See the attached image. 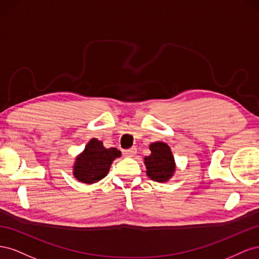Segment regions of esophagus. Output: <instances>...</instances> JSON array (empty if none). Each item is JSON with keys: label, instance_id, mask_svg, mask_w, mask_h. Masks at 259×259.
<instances>
[{"label": "esophagus", "instance_id": "34e87169", "mask_svg": "<svg viewBox=\"0 0 259 259\" xmlns=\"http://www.w3.org/2000/svg\"><path fill=\"white\" fill-rule=\"evenodd\" d=\"M136 153L135 148H131V149H126V150H123V155L124 156H127V158H132V156H134Z\"/></svg>", "mask_w": 259, "mask_h": 259}]
</instances>
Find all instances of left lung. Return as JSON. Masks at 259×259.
<instances>
[{"label": "left lung", "mask_w": 259, "mask_h": 259, "mask_svg": "<svg viewBox=\"0 0 259 259\" xmlns=\"http://www.w3.org/2000/svg\"><path fill=\"white\" fill-rule=\"evenodd\" d=\"M151 154L145 158L147 175L154 182L165 183L175 171V160L167 144L156 142L149 146Z\"/></svg>", "instance_id": "8db88e82"}]
</instances>
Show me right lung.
<instances>
[{"mask_svg":"<svg viewBox=\"0 0 259 259\" xmlns=\"http://www.w3.org/2000/svg\"><path fill=\"white\" fill-rule=\"evenodd\" d=\"M121 156L116 148L106 149L100 140L93 138L84 151L76 156L73 175L80 183L94 184L107 176L114 159Z\"/></svg>","mask_w":259,"mask_h":259,"instance_id":"right-lung-1","label":"right lung"}]
</instances>
